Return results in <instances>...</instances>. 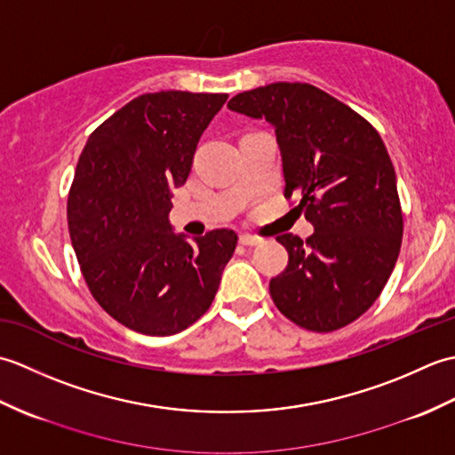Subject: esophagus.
Instances as JSON below:
<instances>
[{
    "label": "esophagus",
    "instance_id": "34e87169",
    "mask_svg": "<svg viewBox=\"0 0 455 455\" xmlns=\"http://www.w3.org/2000/svg\"><path fill=\"white\" fill-rule=\"evenodd\" d=\"M238 243L243 244V246L254 248V246H259V244H262V238H258V236H250V235H243V236L238 238Z\"/></svg>",
    "mask_w": 455,
    "mask_h": 455
}]
</instances>
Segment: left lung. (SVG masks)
Returning a JSON list of instances; mask_svg holds the SVG:
<instances>
[{"label":"left lung","mask_w":455,"mask_h":455,"mask_svg":"<svg viewBox=\"0 0 455 455\" xmlns=\"http://www.w3.org/2000/svg\"><path fill=\"white\" fill-rule=\"evenodd\" d=\"M228 109L275 129L285 197H301L315 228L307 240L277 238L289 264L269 282L275 307L313 332L350 324L383 291L403 238L397 176L379 132L311 84L262 85Z\"/></svg>","instance_id":"8db88e82"}]
</instances>
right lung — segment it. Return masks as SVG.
Here are the masks:
<instances>
[{
	"label": "right lung",
	"mask_w": 455,
	"mask_h": 455,
	"mask_svg": "<svg viewBox=\"0 0 455 455\" xmlns=\"http://www.w3.org/2000/svg\"><path fill=\"white\" fill-rule=\"evenodd\" d=\"M227 93H144L100 124L68 197L72 246L92 295L134 332L172 336L205 315L235 230L189 240L170 222L201 134Z\"/></svg>",
	"instance_id": "add662e5"
}]
</instances>
